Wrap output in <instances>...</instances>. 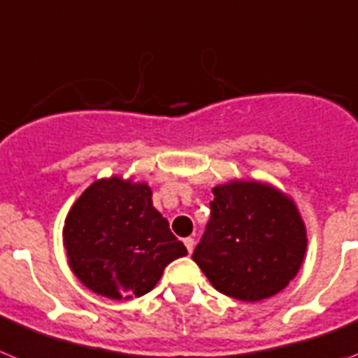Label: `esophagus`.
<instances>
[{
	"instance_id": "esophagus-1",
	"label": "esophagus",
	"mask_w": 358,
	"mask_h": 358,
	"mask_svg": "<svg viewBox=\"0 0 358 358\" xmlns=\"http://www.w3.org/2000/svg\"><path fill=\"white\" fill-rule=\"evenodd\" d=\"M183 245H185V248H187V252L191 254L192 248H194V239H192V238H185V239H183Z\"/></svg>"
}]
</instances>
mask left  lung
<instances>
[{
    "label": "left lung",
    "instance_id": "8db88e82",
    "mask_svg": "<svg viewBox=\"0 0 358 358\" xmlns=\"http://www.w3.org/2000/svg\"><path fill=\"white\" fill-rule=\"evenodd\" d=\"M213 194L194 263L234 299L254 303L281 292L306 252V229L294 201L261 182L225 183Z\"/></svg>",
    "mask_w": 358,
    "mask_h": 358
}]
</instances>
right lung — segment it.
Here are the masks:
<instances>
[{
	"label": "right lung",
	"mask_w": 358,
	"mask_h": 358,
	"mask_svg": "<svg viewBox=\"0 0 358 358\" xmlns=\"http://www.w3.org/2000/svg\"><path fill=\"white\" fill-rule=\"evenodd\" d=\"M68 263L90 290L110 299L141 297L171 261L187 256L153 207L151 189L119 176L92 183L64 222Z\"/></svg>",
	"instance_id": "right-lung-1"
}]
</instances>
